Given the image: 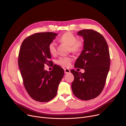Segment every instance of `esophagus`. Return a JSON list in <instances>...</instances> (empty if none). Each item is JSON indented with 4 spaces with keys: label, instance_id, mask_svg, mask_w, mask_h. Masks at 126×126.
<instances>
[{
    "label": "esophagus",
    "instance_id": "obj_1",
    "mask_svg": "<svg viewBox=\"0 0 126 126\" xmlns=\"http://www.w3.org/2000/svg\"><path fill=\"white\" fill-rule=\"evenodd\" d=\"M64 71L65 74H68V73H70V72H71L69 69H67V68H64Z\"/></svg>",
    "mask_w": 126,
    "mask_h": 126
}]
</instances>
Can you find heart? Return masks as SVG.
Returning a JSON list of instances; mask_svg holds the SVG:
<instances>
[{"label":"heart","mask_w":126,"mask_h":126,"mask_svg":"<svg viewBox=\"0 0 126 126\" xmlns=\"http://www.w3.org/2000/svg\"><path fill=\"white\" fill-rule=\"evenodd\" d=\"M60 40L69 46L71 50L73 52L79 51L82 47V41L80 40H77L76 36L70 32L64 33L60 38ZM48 48L51 55H54L57 53V45L54 41L51 42L48 45ZM72 60V59L70 57H61L57 60V63L63 66L68 67L71 65Z\"/></svg>","instance_id":"heart-1"}]
</instances>
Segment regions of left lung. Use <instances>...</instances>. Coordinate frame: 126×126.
I'll return each instance as SVG.
<instances>
[{"label":"left lung","mask_w":126,"mask_h":126,"mask_svg":"<svg viewBox=\"0 0 126 126\" xmlns=\"http://www.w3.org/2000/svg\"><path fill=\"white\" fill-rule=\"evenodd\" d=\"M83 38V50L76 61V68L84 69L81 73L74 69L72 89L74 95L82 100H90L102 92L110 69L109 47L104 36L92 30L78 32Z\"/></svg>","instance_id":"1"}]
</instances>
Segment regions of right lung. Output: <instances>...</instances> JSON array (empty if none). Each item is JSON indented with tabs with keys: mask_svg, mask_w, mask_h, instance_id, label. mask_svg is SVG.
Instances as JSON below:
<instances>
[{
	"mask_svg": "<svg viewBox=\"0 0 126 126\" xmlns=\"http://www.w3.org/2000/svg\"><path fill=\"white\" fill-rule=\"evenodd\" d=\"M58 34L51 32L33 34L26 38L21 44L18 55V66L23 85L30 96L35 101L47 102L57 94L58 88L64 75L63 69L54 65L50 72L45 70V64L51 54L49 44Z\"/></svg>",
	"mask_w": 126,
	"mask_h": 126,
	"instance_id": "1",
	"label": "right lung"
}]
</instances>
